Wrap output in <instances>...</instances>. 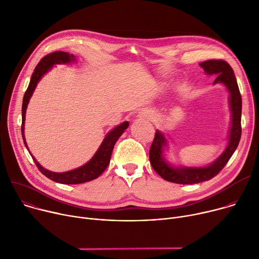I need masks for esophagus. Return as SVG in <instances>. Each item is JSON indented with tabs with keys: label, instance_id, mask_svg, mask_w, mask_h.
<instances>
[{
	"label": "esophagus",
	"instance_id": "esophagus-1",
	"mask_svg": "<svg viewBox=\"0 0 259 259\" xmlns=\"http://www.w3.org/2000/svg\"><path fill=\"white\" fill-rule=\"evenodd\" d=\"M139 119H144V118H149L150 117V113L148 111H142L138 114L137 116Z\"/></svg>",
	"mask_w": 259,
	"mask_h": 259
}]
</instances>
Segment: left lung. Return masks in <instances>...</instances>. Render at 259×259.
Listing matches in <instances>:
<instances>
[{
    "instance_id": "8db88e82",
    "label": "left lung",
    "mask_w": 259,
    "mask_h": 259,
    "mask_svg": "<svg viewBox=\"0 0 259 259\" xmlns=\"http://www.w3.org/2000/svg\"><path fill=\"white\" fill-rule=\"evenodd\" d=\"M199 65L203 68L207 75H217L213 84H223L229 92L231 121L228 142L224 151L212 163L206 166H174L165 158V150L168 147L167 139L162 132L156 130L154 140L149 150L150 164L154 171L165 181L180 185H193L211 180L227 164L237 148L242 135V96L232 68L223 60H208L201 62Z\"/></svg>"
}]
</instances>
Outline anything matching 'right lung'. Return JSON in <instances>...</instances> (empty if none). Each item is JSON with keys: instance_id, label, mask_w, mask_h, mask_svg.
Returning <instances> with one entry per match:
<instances>
[{"instance_id": "add662e5", "label": "right lung", "mask_w": 259, "mask_h": 259, "mask_svg": "<svg viewBox=\"0 0 259 259\" xmlns=\"http://www.w3.org/2000/svg\"><path fill=\"white\" fill-rule=\"evenodd\" d=\"M75 61V56L69 53L65 52H55L52 54H49L48 56L44 57L40 62L35 67L34 72L31 76L30 84L28 86V89L24 95L23 99V107H22V115H23V123H22V135H23V140L25 143V146L27 147L29 151V147L26 142L25 138V120H26V111L28 108V104L30 102V98L32 97V94L34 90L36 89V86L38 82L40 81L42 76L48 73L54 65L56 64H69L71 62ZM130 123L127 121L122 122L121 124L117 125L112 131H110L105 139L103 140L101 146L98 147L94 155L90 161H88L83 166L78 167L76 169L66 171V172H53L46 168H44L40 164L37 162L36 158L32 155L33 161L35 162L36 166L38 167L39 171H40L44 175H46L50 180H52L55 183L63 184V185H77V184H83L90 181L95 180L99 175H101L106 168L108 167L110 163V158L112 155V151L114 148L115 143L120 136L124 133V131L128 127Z\"/></svg>"}]
</instances>
